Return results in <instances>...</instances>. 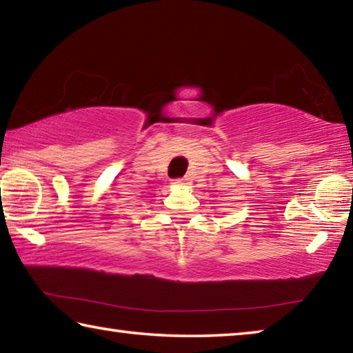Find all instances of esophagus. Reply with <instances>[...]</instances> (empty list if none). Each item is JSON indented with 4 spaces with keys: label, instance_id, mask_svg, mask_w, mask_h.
Returning a JSON list of instances; mask_svg holds the SVG:
<instances>
[{
    "label": "esophagus",
    "instance_id": "obj_1",
    "mask_svg": "<svg viewBox=\"0 0 353 353\" xmlns=\"http://www.w3.org/2000/svg\"><path fill=\"white\" fill-rule=\"evenodd\" d=\"M176 185H182V187H185V185H190V181L187 177H182V179H176L174 181Z\"/></svg>",
    "mask_w": 353,
    "mask_h": 353
}]
</instances>
